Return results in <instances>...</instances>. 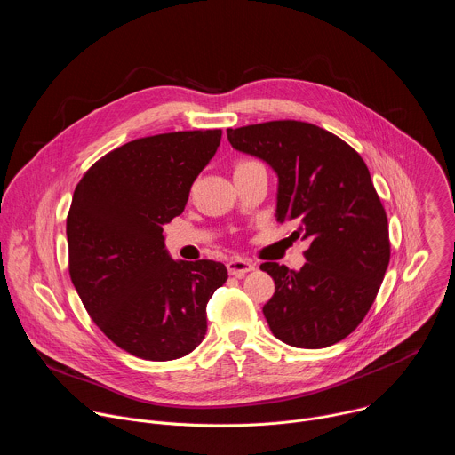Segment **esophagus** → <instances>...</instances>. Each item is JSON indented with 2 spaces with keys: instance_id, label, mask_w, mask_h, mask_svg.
Returning a JSON list of instances; mask_svg holds the SVG:
<instances>
[{
  "instance_id": "esophagus-1",
  "label": "esophagus",
  "mask_w": 455,
  "mask_h": 455,
  "mask_svg": "<svg viewBox=\"0 0 455 455\" xmlns=\"http://www.w3.org/2000/svg\"><path fill=\"white\" fill-rule=\"evenodd\" d=\"M227 270L230 275L235 277H243L244 274L255 270V263L250 261V259H243V257H234L227 263Z\"/></svg>"
}]
</instances>
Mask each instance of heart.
<instances>
[{
  "instance_id": "heart-1",
  "label": "heart",
  "mask_w": 455,
  "mask_h": 455,
  "mask_svg": "<svg viewBox=\"0 0 455 455\" xmlns=\"http://www.w3.org/2000/svg\"><path fill=\"white\" fill-rule=\"evenodd\" d=\"M251 165H259V164L253 162V160H241V162L235 165V169H244V167H251Z\"/></svg>"
}]
</instances>
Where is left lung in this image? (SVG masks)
<instances>
[{
	"label": "left lung",
	"instance_id": "8db88e82",
	"mask_svg": "<svg viewBox=\"0 0 455 455\" xmlns=\"http://www.w3.org/2000/svg\"><path fill=\"white\" fill-rule=\"evenodd\" d=\"M235 151L277 174L279 223L307 239L300 270L263 263L275 293L263 313L288 346L328 347L356 330L371 309L391 259L383 205L362 156L342 139L299 120L227 129Z\"/></svg>",
	"mask_w": 455,
	"mask_h": 455
}]
</instances>
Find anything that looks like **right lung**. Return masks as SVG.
I'll list each match as a JSON object with an SVG mask.
<instances>
[{
	"mask_svg": "<svg viewBox=\"0 0 455 455\" xmlns=\"http://www.w3.org/2000/svg\"><path fill=\"white\" fill-rule=\"evenodd\" d=\"M221 129L127 142L77 183L67 218L72 283L100 331L129 355L165 362L196 349L221 263L174 261L164 225L180 216Z\"/></svg>",
	"mask_w": 455,
	"mask_h": 455,
	"instance_id": "right-lung-1",
	"label": "right lung"
}]
</instances>
